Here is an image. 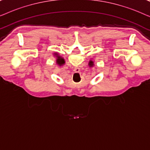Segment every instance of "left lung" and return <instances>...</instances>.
I'll return each instance as SVG.
<instances>
[{
  "label": "left lung",
  "instance_id": "left-lung-1",
  "mask_svg": "<svg viewBox=\"0 0 150 150\" xmlns=\"http://www.w3.org/2000/svg\"><path fill=\"white\" fill-rule=\"evenodd\" d=\"M93 65V61H90V62H89V65L90 66H92V65Z\"/></svg>",
  "mask_w": 150,
  "mask_h": 150
}]
</instances>
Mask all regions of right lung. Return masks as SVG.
<instances>
[{
    "instance_id": "right-lung-1",
    "label": "right lung",
    "mask_w": 150,
    "mask_h": 150,
    "mask_svg": "<svg viewBox=\"0 0 150 150\" xmlns=\"http://www.w3.org/2000/svg\"><path fill=\"white\" fill-rule=\"evenodd\" d=\"M57 57H57L58 59H57V63H58V64L60 65L64 64V63H65L64 59H63V58H61V57H59V56H57Z\"/></svg>"
}]
</instances>
